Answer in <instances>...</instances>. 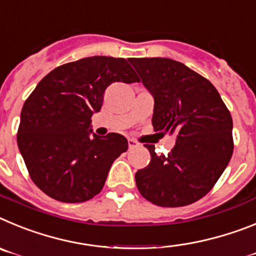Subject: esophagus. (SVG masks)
Masks as SVG:
<instances>
[{"label":"esophagus","instance_id":"34e87169","mask_svg":"<svg viewBox=\"0 0 256 256\" xmlns=\"http://www.w3.org/2000/svg\"><path fill=\"white\" fill-rule=\"evenodd\" d=\"M128 148H130V150H132V148H135V146H139V144H138L134 139H128Z\"/></svg>","mask_w":256,"mask_h":256}]
</instances>
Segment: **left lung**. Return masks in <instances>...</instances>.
<instances>
[{"instance_id": "8db88e82", "label": "left lung", "mask_w": 256, "mask_h": 256, "mask_svg": "<svg viewBox=\"0 0 256 256\" xmlns=\"http://www.w3.org/2000/svg\"><path fill=\"white\" fill-rule=\"evenodd\" d=\"M128 62L154 98V131L176 135L168 156L146 144L152 158L135 174L138 190L162 208L190 205L212 190L232 157V116L214 85L183 63L166 58Z\"/></svg>"}]
</instances>
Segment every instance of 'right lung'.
<instances>
[{"label":"right lung","mask_w":256,"mask_h":256,"mask_svg":"<svg viewBox=\"0 0 256 256\" xmlns=\"http://www.w3.org/2000/svg\"><path fill=\"white\" fill-rule=\"evenodd\" d=\"M139 81L124 58L90 56L58 66L38 82L23 106L16 139L42 192L76 204L103 190L113 161L128 144L116 132L90 136L91 117L110 84Z\"/></svg>","instance_id":"obj_1"}]
</instances>
